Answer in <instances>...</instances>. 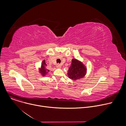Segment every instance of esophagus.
<instances>
[{"instance_id": "obj_1", "label": "esophagus", "mask_w": 126, "mask_h": 126, "mask_svg": "<svg viewBox=\"0 0 126 126\" xmlns=\"http://www.w3.org/2000/svg\"><path fill=\"white\" fill-rule=\"evenodd\" d=\"M56 66L57 68H58V69H59V68H61V65L60 64H57Z\"/></svg>"}]
</instances>
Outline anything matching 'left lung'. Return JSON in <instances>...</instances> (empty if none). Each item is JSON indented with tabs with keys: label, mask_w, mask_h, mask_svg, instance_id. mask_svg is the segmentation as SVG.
Masks as SVG:
<instances>
[{
	"label": "left lung",
	"mask_w": 126,
	"mask_h": 126,
	"mask_svg": "<svg viewBox=\"0 0 126 126\" xmlns=\"http://www.w3.org/2000/svg\"><path fill=\"white\" fill-rule=\"evenodd\" d=\"M87 68L81 61L73 59L72 63L68 71V76L72 80L83 78L86 74Z\"/></svg>",
	"instance_id": "left-lung-1"
}]
</instances>
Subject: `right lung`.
Listing matches in <instances>:
<instances>
[{
    "mask_svg": "<svg viewBox=\"0 0 126 126\" xmlns=\"http://www.w3.org/2000/svg\"><path fill=\"white\" fill-rule=\"evenodd\" d=\"M46 66L47 65L45 63V61L44 60L42 62L41 68H39V73L42 76H45V75H46L49 72V70L46 68Z\"/></svg>",
    "mask_w": 126,
    "mask_h": 126,
    "instance_id": "obj_1",
    "label": "right lung"
}]
</instances>
